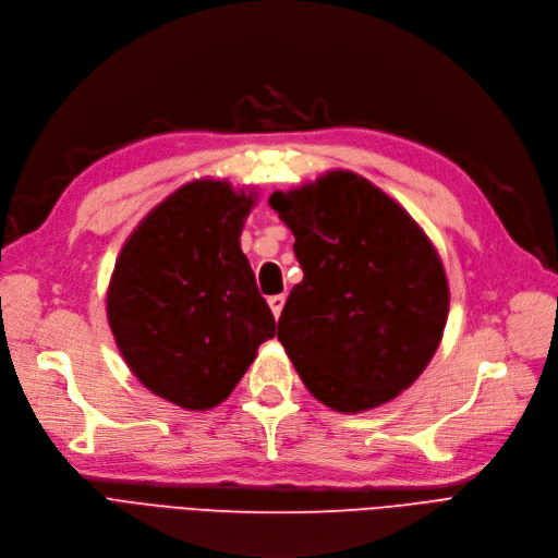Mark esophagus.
<instances>
[{
  "label": "esophagus",
  "mask_w": 558,
  "mask_h": 558,
  "mask_svg": "<svg viewBox=\"0 0 558 558\" xmlns=\"http://www.w3.org/2000/svg\"><path fill=\"white\" fill-rule=\"evenodd\" d=\"M268 304L272 308V315L279 317L283 311V304H286V295H272V298H268Z\"/></svg>",
  "instance_id": "34e87169"
}]
</instances>
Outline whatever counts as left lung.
Returning a JSON list of instances; mask_svg holds the SVG:
<instances>
[{
  "mask_svg": "<svg viewBox=\"0 0 558 558\" xmlns=\"http://www.w3.org/2000/svg\"><path fill=\"white\" fill-rule=\"evenodd\" d=\"M268 202L293 231L304 270L277 331L304 386L338 413L395 400L434 359L449 313L429 235L350 170H329Z\"/></svg>",
  "mask_w": 558,
  "mask_h": 558,
  "instance_id": "left-lung-1",
  "label": "left lung"
}]
</instances>
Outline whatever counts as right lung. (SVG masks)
Returning a JSON list of instances; mask_svg holds the SVG:
<instances>
[{"instance_id":"add662e5","label":"right lung","mask_w":558,"mask_h":558,"mask_svg":"<svg viewBox=\"0 0 558 558\" xmlns=\"http://www.w3.org/2000/svg\"><path fill=\"white\" fill-rule=\"evenodd\" d=\"M256 193L195 179L156 204L120 250L106 315L136 379L185 411L225 402L275 336L241 233Z\"/></svg>"}]
</instances>
